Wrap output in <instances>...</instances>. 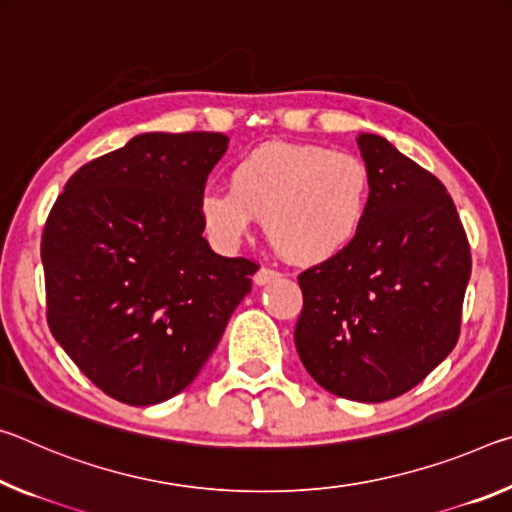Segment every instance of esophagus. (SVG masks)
<instances>
[{
  "label": "esophagus",
  "instance_id": "1",
  "mask_svg": "<svg viewBox=\"0 0 512 512\" xmlns=\"http://www.w3.org/2000/svg\"><path fill=\"white\" fill-rule=\"evenodd\" d=\"M279 276L281 274L276 272V270H272V267H261V270L254 274V283H256V286H267V283L276 281V279H279Z\"/></svg>",
  "mask_w": 512,
  "mask_h": 512
}]
</instances>
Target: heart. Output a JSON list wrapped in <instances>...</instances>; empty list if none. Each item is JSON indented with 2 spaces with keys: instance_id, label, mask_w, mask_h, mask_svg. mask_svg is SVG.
Segmentation results:
<instances>
[{
  "instance_id": "heart-1",
  "label": "heart",
  "mask_w": 512,
  "mask_h": 512,
  "mask_svg": "<svg viewBox=\"0 0 512 512\" xmlns=\"http://www.w3.org/2000/svg\"><path fill=\"white\" fill-rule=\"evenodd\" d=\"M372 177L363 158L320 145L267 142L229 172V188H206L197 213L206 238L236 249L265 220L272 245L313 265L345 254L363 231Z\"/></svg>"
}]
</instances>
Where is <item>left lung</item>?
I'll return each mask as SVG.
<instances>
[{
	"mask_svg": "<svg viewBox=\"0 0 512 512\" xmlns=\"http://www.w3.org/2000/svg\"><path fill=\"white\" fill-rule=\"evenodd\" d=\"M367 222L345 254L299 274L295 345L308 374L365 404L415 388L456 347L472 254L447 188L374 133Z\"/></svg>",
	"mask_w": 512,
	"mask_h": 512,
	"instance_id": "8db88e82",
	"label": "left lung"
}]
</instances>
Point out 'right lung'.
Returning <instances> with one entry per match:
<instances>
[{
    "label": "right lung",
    "instance_id": "1",
    "mask_svg": "<svg viewBox=\"0 0 512 512\" xmlns=\"http://www.w3.org/2000/svg\"><path fill=\"white\" fill-rule=\"evenodd\" d=\"M224 133H142L86 163L47 217V324L88 379L129 406L195 381L258 265L215 254L197 204Z\"/></svg>",
    "mask_w": 512,
    "mask_h": 512
}]
</instances>
